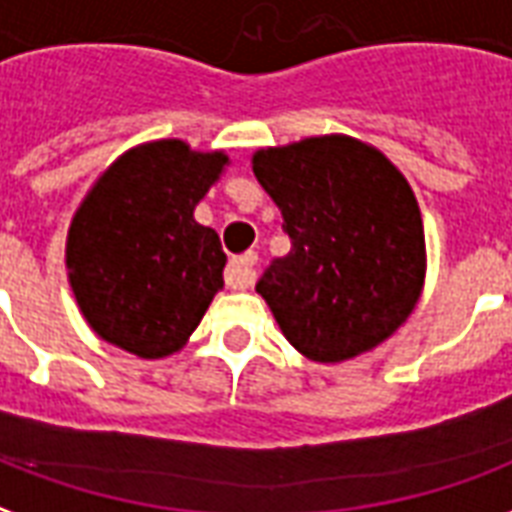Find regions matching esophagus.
<instances>
[{
  "mask_svg": "<svg viewBox=\"0 0 512 512\" xmlns=\"http://www.w3.org/2000/svg\"><path fill=\"white\" fill-rule=\"evenodd\" d=\"M256 261H259V256L253 251L240 256V259H231L229 267H226V286H231V289H245V286H251Z\"/></svg>",
  "mask_w": 512,
  "mask_h": 512,
  "instance_id": "esophagus-1",
  "label": "esophagus"
}]
</instances>
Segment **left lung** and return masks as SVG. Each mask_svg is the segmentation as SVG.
I'll return each instance as SVG.
<instances>
[{
    "label": "left lung",
    "mask_w": 512,
    "mask_h": 512,
    "mask_svg": "<svg viewBox=\"0 0 512 512\" xmlns=\"http://www.w3.org/2000/svg\"><path fill=\"white\" fill-rule=\"evenodd\" d=\"M292 251L256 289L305 357L341 363L406 322L425 275L412 188L382 152L346 136L305 138L253 155Z\"/></svg>",
    "instance_id": "1"
}]
</instances>
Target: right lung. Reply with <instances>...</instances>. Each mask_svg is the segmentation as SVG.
<instances>
[{
    "mask_svg": "<svg viewBox=\"0 0 512 512\" xmlns=\"http://www.w3.org/2000/svg\"><path fill=\"white\" fill-rule=\"evenodd\" d=\"M223 163V152L166 138L130 149L92 188L70 226L67 270L100 338L158 360L199 327L223 286L226 253L193 207Z\"/></svg>",
    "mask_w": 512,
    "mask_h": 512,
    "instance_id": "1",
    "label": "right lung"
}]
</instances>
